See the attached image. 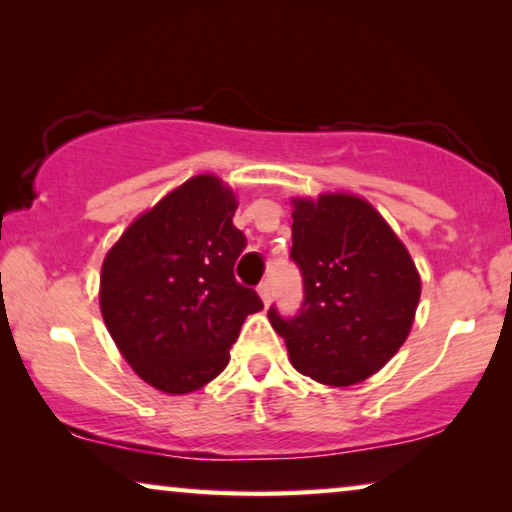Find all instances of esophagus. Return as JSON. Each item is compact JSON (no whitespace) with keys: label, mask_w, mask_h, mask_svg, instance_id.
<instances>
[{"label":"esophagus","mask_w":512,"mask_h":512,"mask_svg":"<svg viewBox=\"0 0 512 512\" xmlns=\"http://www.w3.org/2000/svg\"><path fill=\"white\" fill-rule=\"evenodd\" d=\"M257 292H259V297H262L264 304L269 306V301H271V283H269V280H264V283H259V285H257Z\"/></svg>","instance_id":"34e87169"}]
</instances>
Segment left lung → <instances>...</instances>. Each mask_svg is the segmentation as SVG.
Masks as SVG:
<instances>
[{
  "label": "left lung",
  "instance_id": "8db88e82",
  "mask_svg": "<svg viewBox=\"0 0 512 512\" xmlns=\"http://www.w3.org/2000/svg\"><path fill=\"white\" fill-rule=\"evenodd\" d=\"M292 250L304 280L297 315L269 308L294 369L345 387L373 376L394 357L420 301V276L408 250L369 201L350 194L294 199Z\"/></svg>",
  "mask_w": 512,
  "mask_h": 512
}]
</instances>
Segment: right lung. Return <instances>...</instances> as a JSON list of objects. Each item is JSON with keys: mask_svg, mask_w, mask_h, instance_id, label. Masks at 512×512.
<instances>
[{"mask_svg": "<svg viewBox=\"0 0 512 512\" xmlns=\"http://www.w3.org/2000/svg\"><path fill=\"white\" fill-rule=\"evenodd\" d=\"M234 211L229 187L194 176L136 218L104 259L99 304L109 334L129 366L167 394L218 376L243 320L264 308L234 278L248 246Z\"/></svg>", "mask_w": 512, "mask_h": 512, "instance_id": "add662e5", "label": "right lung"}]
</instances>
